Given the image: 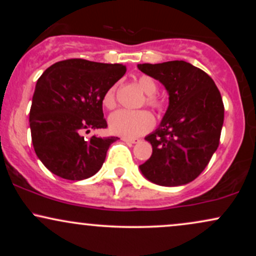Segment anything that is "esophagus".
Here are the masks:
<instances>
[{
	"label": "esophagus",
	"mask_w": 256,
	"mask_h": 256,
	"mask_svg": "<svg viewBox=\"0 0 256 256\" xmlns=\"http://www.w3.org/2000/svg\"><path fill=\"white\" fill-rule=\"evenodd\" d=\"M122 140H124V142H126V143H132V144H134V143H138V142H140V140H138V138H128V137H122Z\"/></svg>",
	"instance_id": "34e87169"
}]
</instances>
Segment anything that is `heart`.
<instances>
[{
  "instance_id": "1",
  "label": "heart",
  "mask_w": 256,
  "mask_h": 256,
  "mask_svg": "<svg viewBox=\"0 0 256 256\" xmlns=\"http://www.w3.org/2000/svg\"><path fill=\"white\" fill-rule=\"evenodd\" d=\"M138 86L146 95L144 104L155 112H161L165 102L156 95L158 85L149 76L142 74L137 78ZM102 104L107 110H113L116 106V86H110L102 98ZM154 125V116L146 110H120L110 116V128L112 132L122 137H137L148 132Z\"/></svg>"
}]
</instances>
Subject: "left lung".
Instances as JSON below:
<instances>
[{"instance_id": "obj_1", "label": "left lung", "mask_w": 256, "mask_h": 256, "mask_svg": "<svg viewBox=\"0 0 256 256\" xmlns=\"http://www.w3.org/2000/svg\"><path fill=\"white\" fill-rule=\"evenodd\" d=\"M138 70L165 85L170 106L161 125L146 140L152 156L140 166L162 186L188 184L201 174L219 146L224 104L210 76L185 61L142 64Z\"/></svg>"}]
</instances>
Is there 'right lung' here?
<instances>
[{"label":"right lung","mask_w":256,"mask_h":256,"mask_svg":"<svg viewBox=\"0 0 256 256\" xmlns=\"http://www.w3.org/2000/svg\"><path fill=\"white\" fill-rule=\"evenodd\" d=\"M125 72V64L68 58L38 78L30 110L31 138L38 158L52 173L83 180L101 168L118 137L82 134L107 128L102 98Z\"/></svg>","instance_id":"right-lung-1"}]
</instances>
